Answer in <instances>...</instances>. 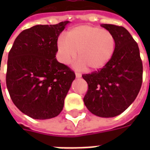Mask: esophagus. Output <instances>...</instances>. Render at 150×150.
I'll return each mask as SVG.
<instances>
[{"label": "esophagus", "instance_id": "obj_1", "mask_svg": "<svg viewBox=\"0 0 150 150\" xmlns=\"http://www.w3.org/2000/svg\"><path fill=\"white\" fill-rule=\"evenodd\" d=\"M75 76H76V78H80L82 76V75L79 72H75Z\"/></svg>", "mask_w": 150, "mask_h": 150}]
</instances>
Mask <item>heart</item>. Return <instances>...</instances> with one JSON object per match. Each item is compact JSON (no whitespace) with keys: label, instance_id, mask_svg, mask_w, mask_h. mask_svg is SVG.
<instances>
[{"label":"heart","instance_id":"b5f03b06","mask_svg":"<svg viewBox=\"0 0 150 150\" xmlns=\"http://www.w3.org/2000/svg\"><path fill=\"white\" fill-rule=\"evenodd\" d=\"M116 49V38L107 29L90 25H80L66 32L57 40L58 58L63 64H69L76 57L77 67L89 71L102 69L109 63Z\"/></svg>","mask_w":150,"mask_h":150}]
</instances>
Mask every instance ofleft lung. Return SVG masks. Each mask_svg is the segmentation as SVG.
<instances>
[{"label":"left lung","mask_w":150,"mask_h":150,"mask_svg":"<svg viewBox=\"0 0 150 150\" xmlns=\"http://www.w3.org/2000/svg\"><path fill=\"white\" fill-rule=\"evenodd\" d=\"M101 26L114 35L116 49L104 68L82 75L88 84L83 101L92 114L113 117L125 111L139 93L142 62L139 46L125 28L111 24Z\"/></svg>","instance_id":"left-lung-1"}]
</instances>
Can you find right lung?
I'll list each match as a JSON object with an SVG mask.
<instances>
[{
	"label": "right lung",
	"mask_w": 150,
	"mask_h": 150,
	"mask_svg": "<svg viewBox=\"0 0 150 150\" xmlns=\"http://www.w3.org/2000/svg\"><path fill=\"white\" fill-rule=\"evenodd\" d=\"M70 22L25 29L9 51L6 85L14 104L34 119L57 117L75 75L57 61V40Z\"/></svg>",
	"instance_id": "obj_1"
}]
</instances>
